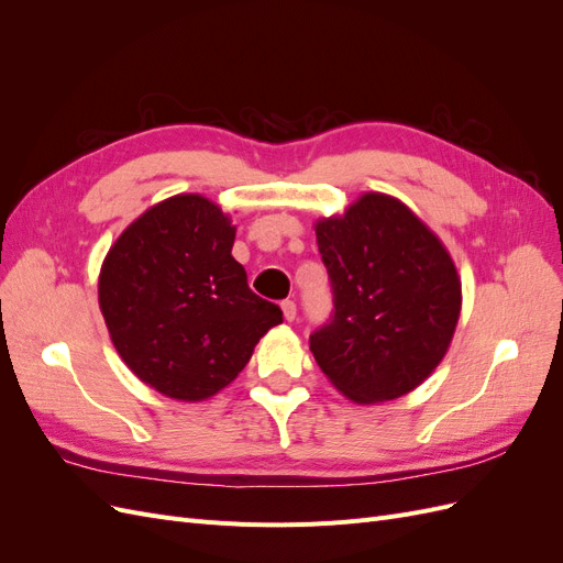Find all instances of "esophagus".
Masks as SVG:
<instances>
[{"instance_id": "1", "label": "esophagus", "mask_w": 563, "mask_h": 563, "mask_svg": "<svg viewBox=\"0 0 563 563\" xmlns=\"http://www.w3.org/2000/svg\"><path fill=\"white\" fill-rule=\"evenodd\" d=\"M282 310H284V319H286V321H294L296 314H298V308H296L294 300H284V302H282Z\"/></svg>"}]
</instances>
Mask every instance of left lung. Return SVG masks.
Returning a JSON list of instances; mask_svg holds the SVG:
<instances>
[{
    "label": "left lung",
    "mask_w": 563,
    "mask_h": 563,
    "mask_svg": "<svg viewBox=\"0 0 563 563\" xmlns=\"http://www.w3.org/2000/svg\"><path fill=\"white\" fill-rule=\"evenodd\" d=\"M314 230L333 291L329 323L310 335L319 368L356 404L408 395L444 360L460 317L449 251L406 203L380 192Z\"/></svg>",
    "instance_id": "obj_1"
}]
</instances>
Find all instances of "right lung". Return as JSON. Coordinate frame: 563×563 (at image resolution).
Segmentation results:
<instances>
[{"mask_svg": "<svg viewBox=\"0 0 563 563\" xmlns=\"http://www.w3.org/2000/svg\"><path fill=\"white\" fill-rule=\"evenodd\" d=\"M234 225L201 195H176L119 234L98 277V305L124 364L178 401L228 387L284 321L232 258Z\"/></svg>", "mask_w": 563, "mask_h": 563, "instance_id": "right-lung-1", "label": "right lung"}]
</instances>
